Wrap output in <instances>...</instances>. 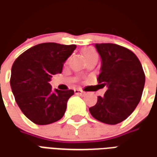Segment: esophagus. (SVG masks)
Returning <instances> with one entry per match:
<instances>
[{
    "label": "esophagus",
    "instance_id": "obj_1",
    "mask_svg": "<svg viewBox=\"0 0 157 157\" xmlns=\"http://www.w3.org/2000/svg\"><path fill=\"white\" fill-rule=\"evenodd\" d=\"M75 93L76 95H81L83 96L85 94V92H83L82 90H80V89H75Z\"/></svg>",
    "mask_w": 157,
    "mask_h": 157
}]
</instances>
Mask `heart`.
Listing matches in <instances>:
<instances>
[{
  "label": "heart",
  "mask_w": 157,
  "mask_h": 157,
  "mask_svg": "<svg viewBox=\"0 0 157 157\" xmlns=\"http://www.w3.org/2000/svg\"><path fill=\"white\" fill-rule=\"evenodd\" d=\"M83 55H84L85 59H87L93 55H97V52L95 51V49L92 48H86L83 50Z\"/></svg>",
  "instance_id": "b5f03b06"
}]
</instances>
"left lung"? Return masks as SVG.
<instances>
[{
	"label": "left lung",
	"mask_w": 157,
	"mask_h": 157,
	"mask_svg": "<svg viewBox=\"0 0 157 157\" xmlns=\"http://www.w3.org/2000/svg\"><path fill=\"white\" fill-rule=\"evenodd\" d=\"M102 59L98 83L107 86L89 111L97 120L117 124L134 112L141 99L145 75L138 57L128 48L114 44H96Z\"/></svg>",
	"instance_id": "1"
}]
</instances>
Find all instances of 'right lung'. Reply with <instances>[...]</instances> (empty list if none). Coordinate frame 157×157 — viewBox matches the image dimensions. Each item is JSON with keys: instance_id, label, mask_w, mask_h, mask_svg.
I'll list each match as a JSON object with an SVG mask.
<instances>
[{"instance_id": "add662e5", "label": "right lung", "mask_w": 157, "mask_h": 157, "mask_svg": "<svg viewBox=\"0 0 157 157\" xmlns=\"http://www.w3.org/2000/svg\"><path fill=\"white\" fill-rule=\"evenodd\" d=\"M75 48V44H39L13 63L10 79L12 93L23 114L36 124H49L65 114L74 91H53L48 82L52 75L61 73L64 62Z\"/></svg>"}]
</instances>
